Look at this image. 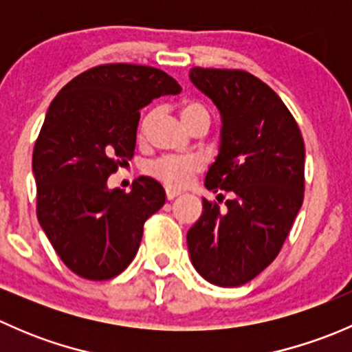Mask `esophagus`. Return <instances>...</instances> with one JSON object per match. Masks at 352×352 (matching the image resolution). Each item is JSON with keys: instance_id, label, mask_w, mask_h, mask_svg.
Segmentation results:
<instances>
[{"instance_id": "obj_1", "label": "esophagus", "mask_w": 352, "mask_h": 352, "mask_svg": "<svg viewBox=\"0 0 352 352\" xmlns=\"http://www.w3.org/2000/svg\"><path fill=\"white\" fill-rule=\"evenodd\" d=\"M165 194H166V199H168V201H172V199H175L177 196H180V190H175V189H166V190H165Z\"/></svg>"}]
</instances>
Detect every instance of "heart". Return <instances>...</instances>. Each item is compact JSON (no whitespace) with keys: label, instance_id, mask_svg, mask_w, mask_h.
I'll use <instances>...</instances> for the list:
<instances>
[{"label":"heart","instance_id":"obj_1","mask_svg":"<svg viewBox=\"0 0 352 352\" xmlns=\"http://www.w3.org/2000/svg\"><path fill=\"white\" fill-rule=\"evenodd\" d=\"M180 116L192 131L201 126L209 127V122H211V112L201 102H184L180 107ZM155 117L156 109H150L140 119L138 136L141 140L148 136ZM202 168H204V162L199 156H162L148 165L146 172L148 175L153 177L168 189H182V187L189 186L192 177L197 175Z\"/></svg>","mask_w":352,"mask_h":352}]
</instances>
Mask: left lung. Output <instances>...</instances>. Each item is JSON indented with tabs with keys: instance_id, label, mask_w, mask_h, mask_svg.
<instances>
[{
	"instance_id": "left-lung-1",
	"label": "left lung",
	"mask_w": 352,
	"mask_h": 352,
	"mask_svg": "<svg viewBox=\"0 0 352 352\" xmlns=\"http://www.w3.org/2000/svg\"><path fill=\"white\" fill-rule=\"evenodd\" d=\"M189 78L221 113L204 186L230 192L223 208L202 199L187 232L190 261L211 285L242 286L278 257L303 204V138L278 94L254 74L192 67Z\"/></svg>"
}]
</instances>
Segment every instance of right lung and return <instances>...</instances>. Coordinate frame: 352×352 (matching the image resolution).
<instances>
[{"mask_svg":"<svg viewBox=\"0 0 352 352\" xmlns=\"http://www.w3.org/2000/svg\"><path fill=\"white\" fill-rule=\"evenodd\" d=\"M180 90L156 67L102 65L73 78L49 105L32 156L37 218L74 274L105 281L133 262L165 190L140 177L126 194L107 179L133 158L140 110Z\"/></svg>","mask_w":352,"mask_h":352,"instance_id":"right-lung-1","label":"right lung"}]
</instances>
